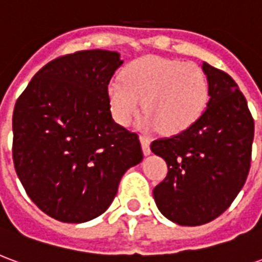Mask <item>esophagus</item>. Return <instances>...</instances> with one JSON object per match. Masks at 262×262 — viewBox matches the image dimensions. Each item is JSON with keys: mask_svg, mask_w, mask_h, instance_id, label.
Masks as SVG:
<instances>
[{"mask_svg": "<svg viewBox=\"0 0 262 262\" xmlns=\"http://www.w3.org/2000/svg\"><path fill=\"white\" fill-rule=\"evenodd\" d=\"M140 142H142V147H143V153L148 156L150 154V139L146 136H140Z\"/></svg>", "mask_w": 262, "mask_h": 262, "instance_id": "1", "label": "esophagus"}]
</instances>
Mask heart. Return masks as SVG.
<instances>
[{
  "instance_id": "1",
  "label": "heart",
  "mask_w": 262,
  "mask_h": 262,
  "mask_svg": "<svg viewBox=\"0 0 262 262\" xmlns=\"http://www.w3.org/2000/svg\"><path fill=\"white\" fill-rule=\"evenodd\" d=\"M108 98L122 126L130 125L144 105L143 129L160 126L164 133L176 135L189 129L208 106V75L192 61L146 56L126 67L123 80L109 82Z\"/></svg>"
}]
</instances>
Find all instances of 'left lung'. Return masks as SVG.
<instances>
[{
  "label": "left lung",
  "instance_id": "obj_1",
  "mask_svg": "<svg viewBox=\"0 0 262 262\" xmlns=\"http://www.w3.org/2000/svg\"><path fill=\"white\" fill-rule=\"evenodd\" d=\"M209 102L189 129L151 143L168 172L153 189L156 205L181 226L209 223L229 208L247 180L254 119L230 75L202 64Z\"/></svg>",
  "mask_w": 262,
  "mask_h": 262
}]
</instances>
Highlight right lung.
Returning <instances> with one entry per match:
<instances>
[{
	"mask_svg": "<svg viewBox=\"0 0 262 262\" xmlns=\"http://www.w3.org/2000/svg\"><path fill=\"white\" fill-rule=\"evenodd\" d=\"M118 52L82 50L52 60L15 103L12 159L33 203L64 223L102 214L120 178L143 160L137 133L111 115Z\"/></svg>",
	"mask_w": 262,
	"mask_h": 262,
	"instance_id": "add662e5",
	"label": "right lung"
}]
</instances>
